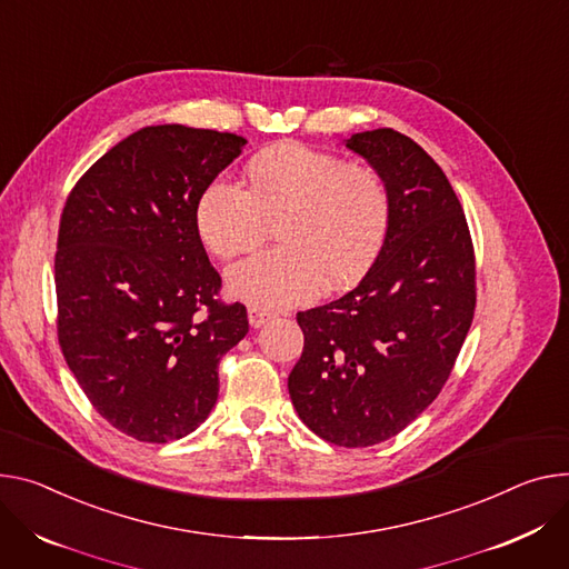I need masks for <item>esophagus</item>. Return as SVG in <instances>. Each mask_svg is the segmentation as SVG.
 <instances>
[{
    "mask_svg": "<svg viewBox=\"0 0 569 569\" xmlns=\"http://www.w3.org/2000/svg\"><path fill=\"white\" fill-rule=\"evenodd\" d=\"M247 318H249V325H251L253 329H258V327H263V325H266V322L272 318V313L263 311V308L249 306V308H247Z\"/></svg>",
    "mask_w": 569,
    "mask_h": 569,
    "instance_id": "esophagus-1",
    "label": "esophagus"
}]
</instances>
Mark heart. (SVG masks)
<instances>
[{
	"mask_svg": "<svg viewBox=\"0 0 569 569\" xmlns=\"http://www.w3.org/2000/svg\"><path fill=\"white\" fill-rule=\"evenodd\" d=\"M279 247L227 270L233 297L258 308H288L353 286L377 261L390 227V192L381 174L347 166L301 142H277L244 168V190L227 179L194 203L203 247L229 258L263 242L274 224Z\"/></svg>",
	"mask_w": 569,
	"mask_h": 569,
	"instance_id": "b5f03b06",
	"label": "heart"
}]
</instances>
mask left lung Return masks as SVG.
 Instances as JSON below:
<instances>
[{"mask_svg": "<svg viewBox=\"0 0 569 569\" xmlns=\"http://www.w3.org/2000/svg\"><path fill=\"white\" fill-rule=\"evenodd\" d=\"M390 192L372 268L340 299L297 313L303 351L288 377L299 420L338 447H372L438 397L470 331L475 249L462 206L429 153L395 129L353 133Z\"/></svg>", "mask_w": 569, "mask_h": 569, "instance_id": "1", "label": "left lung"}]
</instances>
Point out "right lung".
I'll use <instances>...</instances> for the list:
<instances>
[{
    "label": "right lung",
    "instance_id": "add662e5",
    "mask_svg": "<svg viewBox=\"0 0 569 569\" xmlns=\"http://www.w3.org/2000/svg\"><path fill=\"white\" fill-rule=\"evenodd\" d=\"M247 140L144 127L74 186L54 281L59 342L97 412L140 442L192 433L213 410L222 356L249 331L194 227V203Z\"/></svg>",
    "mask_w": 569,
    "mask_h": 569
}]
</instances>
